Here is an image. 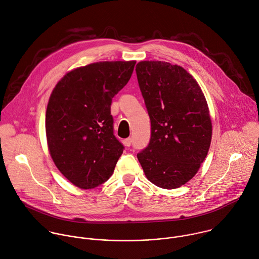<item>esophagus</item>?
<instances>
[{
	"label": "esophagus",
	"mask_w": 259,
	"mask_h": 259,
	"mask_svg": "<svg viewBox=\"0 0 259 259\" xmlns=\"http://www.w3.org/2000/svg\"><path fill=\"white\" fill-rule=\"evenodd\" d=\"M124 145L125 146H127V147H129V146H131V143H132V139L129 137V138H126L124 141Z\"/></svg>",
	"instance_id": "obj_1"
}]
</instances>
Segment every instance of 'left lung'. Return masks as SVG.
Wrapping results in <instances>:
<instances>
[{
  "label": "left lung",
  "instance_id": "1",
  "mask_svg": "<svg viewBox=\"0 0 259 259\" xmlns=\"http://www.w3.org/2000/svg\"><path fill=\"white\" fill-rule=\"evenodd\" d=\"M135 70L151 121L150 142L137 158L153 185L181 188L196 176L210 149L207 100L194 76L178 64L144 60Z\"/></svg>",
  "mask_w": 259,
  "mask_h": 259
}]
</instances>
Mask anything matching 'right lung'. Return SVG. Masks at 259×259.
<instances>
[{"label": "right lung", "mask_w": 259, "mask_h": 259, "mask_svg": "<svg viewBox=\"0 0 259 259\" xmlns=\"http://www.w3.org/2000/svg\"><path fill=\"white\" fill-rule=\"evenodd\" d=\"M135 63L100 61L76 67L51 92L45 115L47 147L62 176L81 190L107 182L123 153L110 110Z\"/></svg>", "instance_id": "add662e5"}]
</instances>
